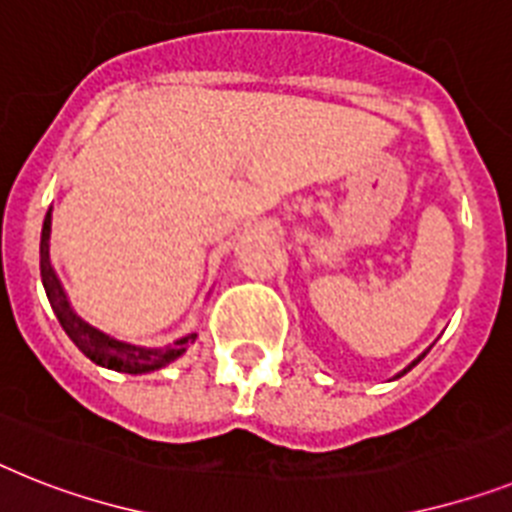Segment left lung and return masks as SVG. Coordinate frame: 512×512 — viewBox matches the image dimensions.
<instances>
[{
  "instance_id": "obj_1",
  "label": "left lung",
  "mask_w": 512,
  "mask_h": 512,
  "mask_svg": "<svg viewBox=\"0 0 512 512\" xmlns=\"http://www.w3.org/2000/svg\"><path fill=\"white\" fill-rule=\"evenodd\" d=\"M424 354H427V351H424ZM424 354H422V356H419V359H414V362H411V364H409V367L403 369V372H398V375H395V377H401V375H406V372H409V369H411V367H416V364L422 362V359H424Z\"/></svg>"
}]
</instances>
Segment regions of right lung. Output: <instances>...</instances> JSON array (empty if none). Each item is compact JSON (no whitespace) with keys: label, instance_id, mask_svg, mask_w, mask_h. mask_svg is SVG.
I'll use <instances>...</instances> for the list:
<instances>
[{"label":"right lung","instance_id":"1","mask_svg":"<svg viewBox=\"0 0 512 512\" xmlns=\"http://www.w3.org/2000/svg\"><path fill=\"white\" fill-rule=\"evenodd\" d=\"M49 242H51V208L44 218V229H41V281H44L46 296H49L51 309L57 315L59 325L64 328V333L70 336V341L75 343L77 349L88 356L90 362H96L98 367L114 369V372H127V375H145V372H153V369H161L166 364H171L174 359L187 351L190 343H195L197 333L179 338L166 349H145V346H132V343L117 341V338L106 336L98 328L88 325L83 317L75 315L70 299L64 294L62 283H59L57 273L51 268L49 257Z\"/></svg>","mask_w":512,"mask_h":512}]
</instances>
